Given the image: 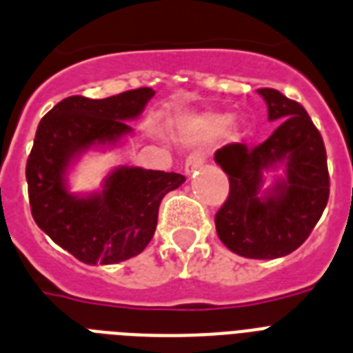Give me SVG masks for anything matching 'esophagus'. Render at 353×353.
Returning <instances> with one entry per match:
<instances>
[{"mask_svg":"<svg viewBox=\"0 0 353 353\" xmlns=\"http://www.w3.org/2000/svg\"><path fill=\"white\" fill-rule=\"evenodd\" d=\"M205 165V154L203 152H192L190 156L186 157V163H185V172L186 174H192L194 170L197 168H201Z\"/></svg>","mask_w":353,"mask_h":353,"instance_id":"esophagus-1","label":"esophagus"}]
</instances>
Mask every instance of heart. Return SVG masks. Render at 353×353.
Listing matches in <instances>:
<instances>
[{
	"instance_id": "obj_1",
	"label": "heart",
	"mask_w": 353,
	"mask_h": 353,
	"mask_svg": "<svg viewBox=\"0 0 353 353\" xmlns=\"http://www.w3.org/2000/svg\"><path fill=\"white\" fill-rule=\"evenodd\" d=\"M230 123H232V116H225V114H223V116L206 117L205 121L199 125V128H197L196 136L199 137V139H210V137L225 132L226 128L230 127Z\"/></svg>"
}]
</instances>
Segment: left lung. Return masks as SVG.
Returning a JSON list of instances; mask_svg holds the SVG:
<instances>
[{
    "mask_svg": "<svg viewBox=\"0 0 353 353\" xmlns=\"http://www.w3.org/2000/svg\"><path fill=\"white\" fill-rule=\"evenodd\" d=\"M268 119L279 127L257 147L230 143L216 152V163L228 176L230 192L216 214L223 245L248 259L288 256L310 236L330 196L323 137L310 116L294 99L259 88ZM285 162L287 177L259 196L262 172Z\"/></svg>",
    "mask_w": 353,
    "mask_h": 353,
    "instance_id": "left-lung-1",
    "label": "left lung"
}]
</instances>
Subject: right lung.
I'll return each instance as SVG.
<instances>
[{"label":"right lung","instance_id":"1","mask_svg":"<svg viewBox=\"0 0 353 353\" xmlns=\"http://www.w3.org/2000/svg\"><path fill=\"white\" fill-rule=\"evenodd\" d=\"M154 90H127L105 99L70 96L45 114L27 159L28 201L36 225L87 265H114L141 254L157 226L161 199L185 181L176 172L119 167L103 192L72 196L67 168L94 145L130 134Z\"/></svg>","mask_w":353,"mask_h":353}]
</instances>
